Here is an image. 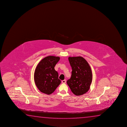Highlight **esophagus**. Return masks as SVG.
I'll list each match as a JSON object with an SVG mask.
<instances>
[{
    "label": "esophagus",
    "mask_w": 127,
    "mask_h": 127,
    "mask_svg": "<svg viewBox=\"0 0 127 127\" xmlns=\"http://www.w3.org/2000/svg\"><path fill=\"white\" fill-rule=\"evenodd\" d=\"M62 82L63 83H66V80L64 79V80H63L62 81Z\"/></svg>",
    "instance_id": "obj_1"
}]
</instances>
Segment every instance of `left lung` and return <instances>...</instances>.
I'll return each mask as SVG.
<instances>
[{"instance_id": "obj_1", "label": "left lung", "mask_w": 127, "mask_h": 127, "mask_svg": "<svg viewBox=\"0 0 127 127\" xmlns=\"http://www.w3.org/2000/svg\"><path fill=\"white\" fill-rule=\"evenodd\" d=\"M72 68V75L67 83L76 96H80L88 92L92 81V72L90 65L81 56L68 57Z\"/></svg>"}]
</instances>
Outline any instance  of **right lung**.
I'll return each mask as SVG.
<instances>
[{
    "label": "right lung",
    "mask_w": 127,
    "mask_h": 127,
    "mask_svg": "<svg viewBox=\"0 0 127 127\" xmlns=\"http://www.w3.org/2000/svg\"><path fill=\"white\" fill-rule=\"evenodd\" d=\"M59 60V57L48 56L42 59L37 65L34 80L37 88L44 94H52L61 83L58 73L54 68Z\"/></svg>",
    "instance_id": "right-lung-1"
}]
</instances>
